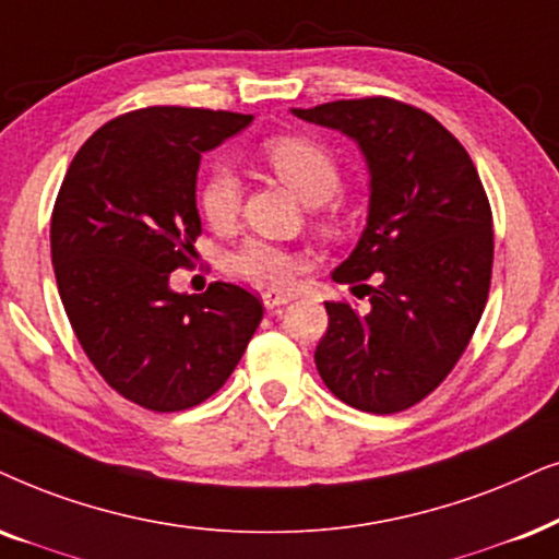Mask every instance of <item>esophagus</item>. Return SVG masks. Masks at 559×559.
Listing matches in <instances>:
<instances>
[{"instance_id":"34e87169","label":"esophagus","mask_w":559,"mask_h":559,"mask_svg":"<svg viewBox=\"0 0 559 559\" xmlns=\"http://www.w3.org/2000/svg\"><path fill=\"white\" fill-rule=\"evenodd\" d=\"M262 302H264L266 310H274V308H280V306H287L289 295H285V293H264L262 295Z\"/></svg>"}]
</instances>
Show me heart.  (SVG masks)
<instances>
[{
  "label": "heart",
  "mask_w": 559,
  "mask_h": 559,
  "mask_svg": "<svg viewBox=\"0 0 559 559\" xmlns=\"http://www.w3.org/2000/svg\"><path fill=\"white\" fill-rule=\"evenodd\" d=\"M262 158L297 198L323 205L342 187V171L333 156L316 141L300 135H274L264 141ZM198 207L213 228H228L241 207V182L228 166H213L198 187ZM230 274L257 287L280 289L293 282L297 257L282 246L251 238L228 259Z\"/></svg>",
  "instance_id": "heart-1"
}]
</instances>
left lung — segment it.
Masks as SVG:
<instances>
[{
    "label": "left lung",
    "instance_id": "obj_1",
    "mask_svg": "<svg viewBox=\"0 0 559 559\" xmlns=\"http://www.w3.org/2000/svg\"><path fill=\"white\" fill-rule=\"evenodd\" d=\"M293 115L352 138L369 171L367 226L331 277L354 285L377 274V287L359 285L365 313L325 302L318 374L352 408L405 411L452 372L488 300L492 215L483 182L462 143L418 107L369 97Z\"/></svg>",
    "mask_w": 559,
    "mask_h": 559
}]
</instances>
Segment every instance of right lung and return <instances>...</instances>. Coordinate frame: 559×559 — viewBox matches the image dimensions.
Here are the masks:
<instances>
[{"label": "right lung", "mask_w": 559, "mask_h": 559, "mask_svg": "<svg viewBox=\"0 0 559 559\" xmlns=\"http://www.w3.org/2000/svg\"><path fill=\"white\" fill-rule=\"evenodd\" d=\"M253 115L146 107L79 148L50 217L56 285L79 344L112 390L143 408H192L223 388L264 308L230 282L174 293L202 234L198 169Z\"/></svg>", "instance_id": "obj_1"}]
</instances>
